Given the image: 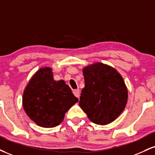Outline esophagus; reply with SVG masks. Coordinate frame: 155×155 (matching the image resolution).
Here are the masks:
<instances>
[{"mask_svg": "<svg viewBox=\"0 0 155 155\" xmlns=\"http://www.w3.org/2000/svg\"><path fill=\"white\" fill-rule=\"evenodd\" d=\"M73 93H74V94L76 97L79 98V97H80V91H79V89H74V90L73 91Z\"/></svg>", "mask_w": 155, "mask_h": 155, "instance_id": "obj_1", "label": "esophagus"}]
</instances>
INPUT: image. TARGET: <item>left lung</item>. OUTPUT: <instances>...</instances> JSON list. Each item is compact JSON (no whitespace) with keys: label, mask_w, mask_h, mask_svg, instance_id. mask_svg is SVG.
Instances as JSON below:
<instances>
[{"label":"left lung","mask_w":155,"mask_h":155,"mask_svg":"<svg viewBox=\"0 0 155 155\" xmlns=\"http://www.w3.org/2000/svg\"><path fill=\"white\" fill-rule=\"evenodd\" d=\"M85 86L79 106L92 122L107 125L124 111L128 90L120 74L113 67L96 63L83 69Z\"/></svg>","instance_id":"8db88e82"}]
</instances>
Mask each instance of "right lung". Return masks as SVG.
I'll return each mask as SVG.
<instances>
[{
	"label": "right lung",
	"instance_id": "add662e5",
	"mask_svg": "<svg viewBox=\"0 0 155 155\" xmlns=\"http://www.w3.org/2000/svg\"><path fill=\"white\" fill-rule=\"evenodd\" d=\"M79 101L63 80L55 81L52 68H41L24 89L23 107L29 118L44 128H53Z\"/></svg>",
	"mask_w": 155,
	"mask_h": 155
}]
</instances>
